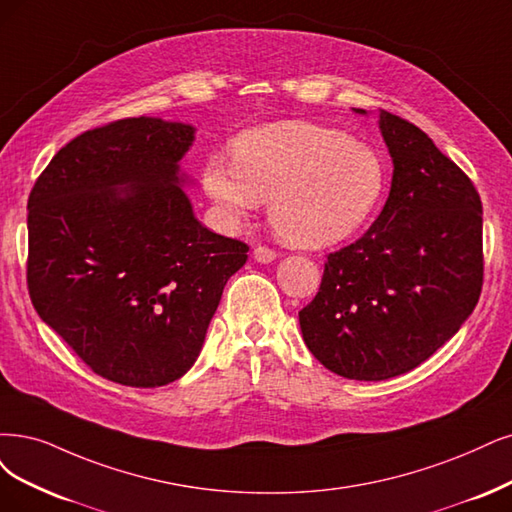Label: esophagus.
Wrapping results in <instances>:
<instances>
[{"instance_id":"esophagus-1","label":"esophagus","mask_w":512,"mask_h":512,"mask_svg":"<svg viewBox=\"0 0 512 512\" xmlns=\"http://www.w3.org/2000/svg\"><path fill=\"white\" fill-rule=\"evenodd\" d=\"M253 259L257 263H272L276 259V253L272 249H266V246H257L253 251Z\"/></svg>"}]
</instances>
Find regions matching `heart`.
<instances>
[{
	"label": "heart",
	"mask_w": 512,
	"mask_h": 512,
	"mask_svg": "<svg viewBox=\"0 0 512 512\" xmlns=\"http://www.w3.org/2000/svg\"><path fill=\"white\" fill-rule=\"evenodd\" d=\"M386 183L384 160L373 147L304 120L244 130L232 145V164L213 156L202 170V185L225 223H242L270 200L276 234L301 249L354 236L380 206Z\"/></svg>",
	"instance_id": "1"
}]
</instances>
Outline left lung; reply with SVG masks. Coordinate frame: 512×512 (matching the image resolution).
Returning a JSON list of instances; mask_svg holds the SVG:
<instances>
[{"label": "left lung", "mask_w": 512, "mask_h": 512, "mask_svg": "<svg viewBox=\"0 0 512 512\" xmlns=\"http://www.w3.org/2000/svg\"><path fill=\"white\" fill-rule=\"evenodd\" d=\"M377 124L394 168L388 200L361 240L327 257L316 297L299 312L310 352L361 382L422 365L460 331L483 285L475 185L418 126L388 111Z\"/></svg>", "instance_id": "8db88e82"}]
</instances>
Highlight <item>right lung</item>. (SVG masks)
<instances>
[{
	"instance_id": "1",
	"label": "right lung",
	"mask_w": 512,
	"mask_h": 512,
	"mask_svg": "<svg viewBox=\"0 0 512 512\" xmlns=\"http://www.w3.org/2000/svg\"><path fill=\"white\" fill-rule=\"evenodd\" d=\"M196 128L128 118L75 137L29 196L33 308L105 380L185 375L249 246L196 219L181 160Z\"/></svg>"
}]
</instances>
